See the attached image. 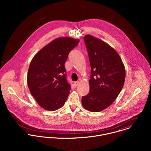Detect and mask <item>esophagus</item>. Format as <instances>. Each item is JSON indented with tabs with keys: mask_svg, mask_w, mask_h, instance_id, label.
Listing matches in <instances>:
<instances>
[{
	"mask_svg": "<svg viewBox=\"0 0 151 151\" xmlns=\"http://www.w3.org/2000/svg\"><path fill=\"white\" fill-rule=\"evenodd\" d=\"M79 84V82L78 81H75L74 83V86H77Z\"/></svg>",
	"mask_w": 151,
	"mask_h": 151,
	"instance_id": "1",
	"label": "esophagus"
}]
</instances>
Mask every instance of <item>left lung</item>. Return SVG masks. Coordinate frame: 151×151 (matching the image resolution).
I'll return each instance as SVG.
<instances>
[{"instance_id": "obj_1", "label": "left lung", "mask_w": 151, "mask_h": 151, "mask_svg": "<svg viewBox=\"0 0 151 151\" xmlns=\"http://www.w3.org/2000/svg\"><path fill=\"white\" fill-rule=\"evenodd\" d=\"M91 72L89 92L82 97L83 107L101 111L116 99L124 84L126 71L117 52L108 43L86 35L84 38Z\"/></svg>"}]
</instances>
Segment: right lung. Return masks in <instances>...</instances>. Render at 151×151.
<instances>
[{"mask_svg": "<svg viewBox=\"0 0 151 151\" xmlns=\"http://www.w3.org/2000/svg\"><path fill=\"white\" fill-rule=\"evenodd\" d=\"M79 42L68 37L56 39L44 46L31 62L27 76L28 88L45 110H56L65 104L71 89L65 63L70 51Z\"/></svg>", "mask_w": 151, "mask_h": 151, "instance_id": "1", "label": "right lung"}]
</instances>
